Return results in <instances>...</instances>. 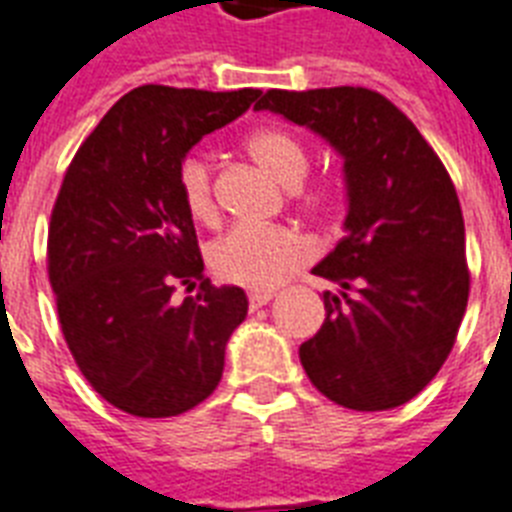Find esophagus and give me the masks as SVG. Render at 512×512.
I'll use <instances>...</instances> for the list:
<instances>
[{"label":"esophagus","mask_w":512,"mask_h":512,"mask_svg":"<svg viewBox=\"0 0 512 512\" xmlns=\"http://www.w3.org/2000/svg\"><path fill=\"white\" fill-rule=\"evenodd\" d=\"M270 299H273V292H249V307L257 310V307L268 305Z\"/></svg>","instance_id":"34e87169"}]
</instances>
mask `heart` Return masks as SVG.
Wrapping results in <instances>:
<instances>
[{
  "mask_svg": "<svg viewBox=\"0 0 512 512\" xmlns=\"http://www.w3.org/2000/svg\"><path fill=\"white\" fill-rule=\"evenodd\" d=\"M249 157L286 189H294L307 207H323L328 191L323 186L302 189V178L310 168L307 147L286 128H260L247 139ZM176 184L186 210L199 223L218 218L213 170L205 155L191 152L178 162ZM307 257L305 239L284 226H236L220 236L210 249V268L228 284L247 286L255 292L273 289Z\"/></svg>",
  "mask_w": 512,
  "mask_h": 512,
  "instance_id": "b5f03b06",
  "label": "heart"
}]
</instances>
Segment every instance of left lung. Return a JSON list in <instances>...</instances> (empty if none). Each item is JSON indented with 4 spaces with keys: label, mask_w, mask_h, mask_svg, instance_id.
Returning a JSON list of instances; mask_svg holds the SVG:
<instances>
[{
    "label": "left lung",
    "mask_w": 512,
    "mask_h": 512,
    "mask_svg": "<svg viewBox=\"0 0 512 512\" xmlns=\"http://www.w3.org/2000/svg\"><path fill=\"white\" fill-rule=\"evenodd\" d=\"M270 110L344 160V239L315 265L339 284L326 321L299 347L307 378L350 410L405 405L439 373L468 305L458 191L405 112L363 86L265 91Z\"/></svg>",
    "instance_id": "left-lung-1"
}]
</instances>
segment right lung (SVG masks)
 I'll return each instance as SVG.
<instances>
[{
	"mask_svg": "<svg viewBox=\"0 0 512 512\" xmlns=\"http://www.w3.org/2000/svg\"><path fill=\"white\" fill-rule=\"evenodd\" d=\"M257 97V89L139 86L107 110L65 173L49 223V284L76 365L123 413L181 415L223 376L249 302L239 286L202 276L176 170ZM194 280V298L172 297L176 283Z\"/></svg>",
	"mask_w": 512,
	"mask_h": 512,
	"instance_id": "obj_1",
	"label": "right lung"
}]
</instances>
